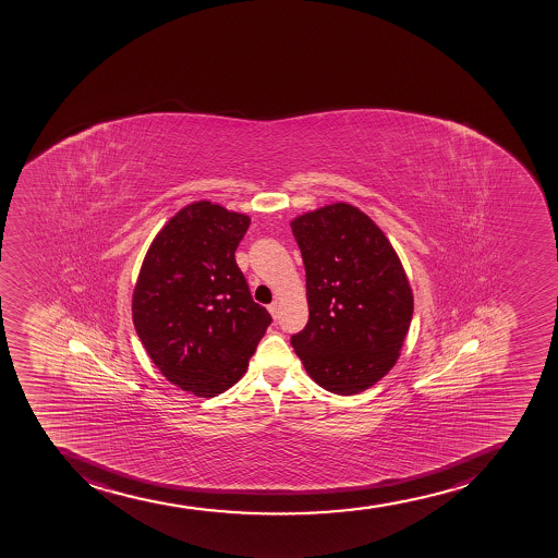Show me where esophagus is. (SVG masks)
Returning <instances> with one entry per match:
<instances>
[{"mask_svg":"<svg viewBox=\"0 0 558 558\" xmlns=\"http://www.w3.org/2000/svg\"><path fill=\"white\" fill-rule=\"evenodd\" d=\"M268 311H270L271 317L274 319H277L279 317V303L277 301H274L270 306H268Z\"/></svg>","mask_w":558,"mask_h":558,"instance_id":"esophagus-1","label":"esophagus"}]
</instances>
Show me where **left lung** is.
Returning <instances> with one entry per match:
<instances>
[{"instance_id":"obj_1","label":"left lung","mask_w":558,"mask_h":558,"mask_svg":"<svg viewBox=\"0 0 558 558\" xmlns=\"http://www.w3.org/2000/svg\"><path fill=\"white\" fill-rule=\"evenodd\" d=\"M306 271L308 323L292 347L317 386L362 393L397 364L413 290L386 233L359 207L336 202L293 218Z\"/></svg>"}]
</instances>
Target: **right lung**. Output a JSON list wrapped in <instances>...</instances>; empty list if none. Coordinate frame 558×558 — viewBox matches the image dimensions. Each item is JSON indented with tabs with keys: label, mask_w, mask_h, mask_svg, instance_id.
I'll return each mask as SVG.
<instances>
[{
	"label": "right lung",
	"mask_w": 558,
	"mask_h": 558,
	"mask_svg": "<svg viewBox=\"0 0 558 558\" xmlns=\"http://www.w3.org/2000/svg\"><path fill=\"white\" fill-rule=\"evenodd\" d=\"M250 222L209 199L182 207L154 236L135 282L132 319L145 351L202 399L241 380L271 323L236 266Z\"/></svg>",
	"instance_id": "obj_1"
}]
</instances>
